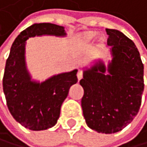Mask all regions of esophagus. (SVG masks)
Listing matches in <instances>:
<instances>
[{"label":"esophagus","instance_id":"esophagus-1","mask_svg":"<svg viewBox=\"0 0 147 147\" xmlns=\"http://www.w3.org/2000/svg\"><path fill=\"white\" fill-rule=\"evenodd\" d=\"M77 77H78V80H80L81 78H82V77H83V71L80 70V69H78V71L77 73Z\"/></svg>","mask_w":147,"mask_h":147}]
</instances>
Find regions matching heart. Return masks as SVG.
<instances>
[{
    "label": "heart",
    "mask_w": 147,
    "mask_h": 147,
    "mask_svg": "<svg viewBox=\"0 0 147 147\" xmlns=\"http://www.w3.org/2000/svg\"><path fill=\"white\" fill-rule=\"evenodd\" d=\"M96 37H98V33L96 31H86L78 36V39H80V41H81L82 43L88 44L91 43Z\"/></svg>",
    "instance_id": "1"
}]
</instances>
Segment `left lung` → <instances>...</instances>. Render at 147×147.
<instances>
[{
	"label": "left lung",
	"instance_id": "8db88e82",
	"mask_svg": "<svg viewBox=\"0 0 147 147\" xmlns=\"http://www.w3.org/2000/svg\"><path fill=\"white\" fill-rule=\"evenodd\" d=\"M112 60H99L84 70L80 84L83 115L88 127L98 133L122 130L137 115L144 91V65L135 43L121 31L106 29ZM108 72L105 74V71Z\"/></svg>",
	"mask_w": 147,
	"mask_h": 147
}]
</instances>
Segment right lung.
I'll return each mask as SVG.
<instances>
[{
  "label": "right lung",
  "mask_w": 147,
  "mask_h": 147,
  "mask_svg": "<svg viewBox=\"0 0 147 147\" xmlns=\"http://www.w3.org/2000/svg\"><path fill=\"white\" fill-rule=\"evenodd\" d=\"M42 35L64 37L66 32L62 26L52 23H35L22 31L12 43L2 80L11 116L33 131L45 130L57 124L61 105L70 87L78 82V69L52 76L41 83L31 80L25 62L26 40Z\"/></svg>",
  "instance_id": "right-lung-1"
}]
</instances>
